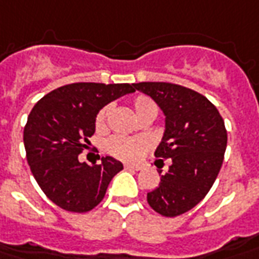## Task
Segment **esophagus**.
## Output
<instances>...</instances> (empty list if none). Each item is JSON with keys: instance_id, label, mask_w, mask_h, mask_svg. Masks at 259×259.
<instances>
[{"instance_id": "esophagus-1", "label": "esophagus", "mask_w": 259, "mask_h": 259, "mask_svg": "<svg viewBox=\"0 0 259 259\" xmlns=\"http://www.w3.org/2000/svg\"><path fill=\"white\" fill-rule=\"evenodd\" d=\"M124 169H129V171H139L140 167H139V165H133V164H124Z\"/></svg>"}]
</instances>
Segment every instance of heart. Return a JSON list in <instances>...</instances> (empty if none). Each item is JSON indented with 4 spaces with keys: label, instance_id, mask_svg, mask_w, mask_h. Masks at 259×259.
<instances>
[{
    "label": "heart",
    "instance_id": "obj_1",
    "mask_svg": "<svg viewBox=\"0 0 259 259\" xmlns=\"http://www.w3.org/2000/svg\"><path fill=\"white\" fill-rule=\"evenodd\" d=\"M132 106L135 109L136 115L142 120L146 116H157L158 106L153 99L147 95H137L132 101ZM112 112V105L102 106L95 117L97 130L106 129L108 117ZM105 150L117 160L133 162L142 158L148 150V142L143 137H127V136H113L105 143Z\"/></svg>",
    "mask_w": 259,
    "mask_h": 259
}]
</instances>
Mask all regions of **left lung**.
Returning a JSON list of instances; mask_svg holds the SVG:
<instances>
[{"label": "left lung", "mask_w": 259, "mask_h": 259, "mask_svg": "<svg viewBox=\"0 0 259 259\" xmlns=\"http://www.w3.org/2000/svg\"><path fill=\"white\" fill-rule=\"evenodd\" d=\"M133 87L150 95L165 115V132L154 155L169 158L171 165L160 185L147 193L148 205L165 218L184 214L205 198L218 178L227 146L223 117L191 88L171 82Z\"/></svg>", "instance_id": "obj_1"}]
</instances>
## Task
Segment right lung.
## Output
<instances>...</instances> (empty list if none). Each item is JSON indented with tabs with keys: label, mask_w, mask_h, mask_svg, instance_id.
Segmentation results:
<instances>
[{
	"label": "right lung",
	"mask_w": 259,
	"mask_h": 259,
	"mask_svg": "<svg viewBox=\"0 0 259 259\" xmlns=\"http://www.w3.org/2000/svg\"><path fill=\"white\" fill-rule=\"evenodd\" d=\"M133 84L74 82L49 92L37 101L28 116L23 143L30 171L43 193L63 210L85 213L104 199L120 161L112 157L90 167L79 162L95 133L99 109L124 94Z\"/></svg>",
	"instance_id": "right-lung-1"
}]
</instances>
